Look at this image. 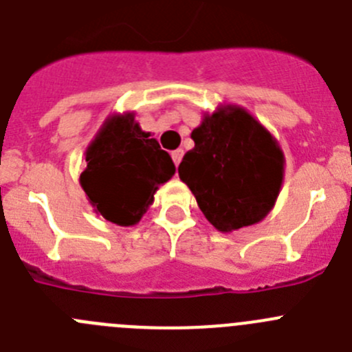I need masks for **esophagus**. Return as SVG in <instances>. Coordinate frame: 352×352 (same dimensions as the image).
<instances>
[{
	"instance_id": "esophagus-1",
	"label": "esophagus",
	"mask_w": 352,
	"mask_h": 352,
	"mask_svg": "<svg viewBox=\"0 0 352 352\" xmlns=\"http://www.w3.org/2000/svg\"><path fill=\"white\" fill-rule=\"evenodd\" d=\"M170 157H173L174 166L178 167V166H179V162H182V159H183V150H182V148L174 150V152H170Z\"/></svg>"
}]
</instances>
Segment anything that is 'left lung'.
<instances>
[{"label": "left lung", "mask_w": 352, "mask_h": 352, "mask_svg": "<svg viewBox=\"0 0 352 352\" xmlns=\"http://www.w3.org/2000/svg\"><path fill=\"white\" fill-rule=\"evenodd\" d=\"M195 143L178 167L204 216L219 232L259 223L283 179L278 143L243 109L217 110L192 131Z\"/></svg>", "instance_id": "obj_1"}]
</instances>
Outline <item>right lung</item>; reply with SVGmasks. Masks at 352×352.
<instances>
[{"mask_svg": "<svg viewBox=\"0 0 352 352\" xmlns=\"http://www.w3.org/2000/svg\"><path fill=\"white\" fill-rule=\"evenodd\" d=\"M81 186L89 202L110 223H138L160 183L173 178L169 153L150 133L140 129L131 113L110 117L86 152Z\"/></svg>", "mask_w": 352, "mask_h": 352, "instance_id": "add662e5", "label": "right lung"}]
</instances>
